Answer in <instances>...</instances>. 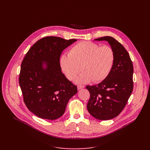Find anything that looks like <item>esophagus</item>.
<instances>
[{
    "label": "esophagus",
    "instance_id": "1",
    "mask_svg": "<svg viewBox=\"0 0 150 150\" xmlns=\"http://www.w3.org/2000/svg\"><path fill=\"white\" fill-rule=\"evenodd\" d=\"M77 87H78V90H79L84 88V86H83V85H78Z\"/></svg>",
    "mask_w": 150,
    "mask_h": 150
}]
</instances>
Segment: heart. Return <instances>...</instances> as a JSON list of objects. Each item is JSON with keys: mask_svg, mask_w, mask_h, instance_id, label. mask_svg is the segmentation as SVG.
I'll use <instances>...</instances> for the list:
<instances>
[{"mask_svg": "<svg viewBox=\"0 0 150 150\" xmlns=\"http://www.w3.org/2000/svg\"><path fill=\"white\" fill-rule=\"evenodd\" d=\"M115 62V53L109 46H102L91 41H81L71 46L68 54H62L60 66L67 78L74 80L83 71L76 82L87 83L93 80L100 82L110 74Z\"/></svg>", "mask_w": 150, "mask_h": 150, "instance_id": "heart-1", "label": "heart"}]
</instances>
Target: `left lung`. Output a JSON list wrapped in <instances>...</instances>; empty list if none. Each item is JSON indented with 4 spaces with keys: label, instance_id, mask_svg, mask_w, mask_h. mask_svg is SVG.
Masks as SVG:
<instances>
[{
    "label": "left lung",
    "instance_id": "left-lung-1",
    "mask_svg": "<svg viewBox=\"0 0 150 150\" xmlns=\"http://www.w3.org/2000/svg\"><path fill=\"white\" fill-rule=\"evenodd\" d=\"M94 40L108 41L115 53L114 65L109 76L97 85L86 87L90 94L88 112L97 119L106 120L117 116L130 97L134 68L129 53L114 38L105 36Z\"/></svg>",
    "mask_w": 150,
    "mask_h": 150
}]
</instances>
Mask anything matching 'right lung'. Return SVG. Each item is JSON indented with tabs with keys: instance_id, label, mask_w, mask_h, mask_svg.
<instances>
[{
	"instance_id": "1",
	"label": "right lung",
	"mask_w": 150,
	"mask_h": 150,
	"mask_svg": "<svg viewBox=\"0 0 150 150\" xmlns=\"http://www.w3.org/2000/svg\"><path fill=\"white\" fill-rule=\"evenodd\" d=\"M76 40L42 38L29 49L21 63L19 83L24 101L40 118L55 120L62 116L69 100L78 92L76 85L62 72L59 63L63 50Z\"/></svg>"
}]
</instances>
